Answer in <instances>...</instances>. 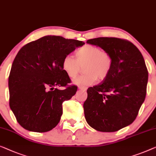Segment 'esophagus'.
Wrapping results in <instances>:
<instances>
[{
  "label": "esophagus",
  "mask_w": 156,
  "mask_h": 156,
  "mask_svg": "<svg viewBox=\"0 0 156 156\" xmlns=\"http://www.w3.org/2000/svg\"><path fill=\"white\" fill-rule=\"evenodd\" d=\"M78 89L81 90V91H87V88L86 87H79Z\"/></svg>",
  "instance_id": "esophagus-1"
}]
</instances>
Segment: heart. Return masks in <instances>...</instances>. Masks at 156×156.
<instances>
[{
  "label": "heart",
  "mask_w": 156,
  "mask_h": 156,
  "mask_svg": "<svg viewBox=\"0 0 156 156\" xmlns=\"http://www.w3.org/2000/svg\"><path fill=\"white\" fill-rule=\"evenodd\" d=\"M76 59L71 55L65 56L62 67L67 75L74 78L81 72L85 74L74 80L73 83L79 86L92 85L96 80L102 81L109 75L113 66V58L109 53L98 47L86 45L75 53Z\"/></svg>",
  "instance_id": "b5f03b06"
}]
</instances>
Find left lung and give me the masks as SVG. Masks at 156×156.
Segmentation results:
<instances>
[{"label": "left lung", "instance_id": "obj_1", "mask_svg": "<svg viewBox=\"0 0 156 156\" xmlns=\"http://www.w3.org/2000/svg\"><path fill=\"white\" fill-rule=\"evenodd\" d=\"M87 43L109 53L113 66L102 82L87 89L83 103L86 120L99 132H116L137 117L146 98L147 67L141 52L127 40L98 37Z\"/></svg>", "mask_w": 156, "mask_h": 156}]
</instances>
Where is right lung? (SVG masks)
Instances as JSON below:
<instances>
[{
  "label": "right lung",
  "mask_w": 156,
  "mask_h": 156,
  "mask_svg": "<svg viewBox=\"0 0 156 156\" xmlns=\"http://www.w3.org/2000/svg\"><path fill=\"white\" fill-rule=\"evenodd\" d=\"M84 43L59 36H46L24 45L18 52L8 80L9 105L17 121L27 130L46 132L59 123L62 103L77 87L62 67L65 56ZM55 86L65 87L59 90Z\"/></svg>",
  "instance_id": "1"
}]
</instances>
